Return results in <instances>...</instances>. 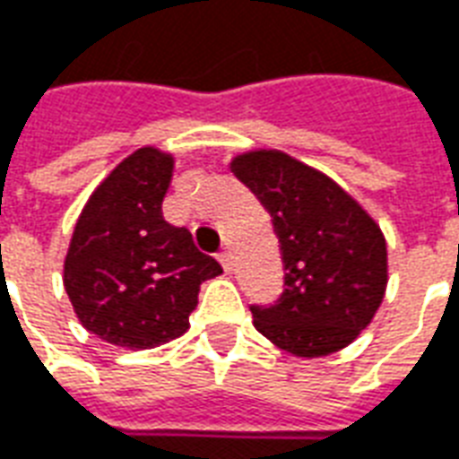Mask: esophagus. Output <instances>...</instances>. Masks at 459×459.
<instances>
[{"label":"esophagus","mask_w":459,"mask_h":459,"mask_svg":"<svg viewBox=\"0 0 459 459\" xmlns=\"http://www.w3.org/2000/svg\"><path fill=\"white\" fill-rule=\"evenodd\" d=\"M217 258H220L222 268H225L227 273H230V271H232V254L225 249V251H220V254H217Z\"/></svg>","instance_id":"esophagus-1"}]
</instances>
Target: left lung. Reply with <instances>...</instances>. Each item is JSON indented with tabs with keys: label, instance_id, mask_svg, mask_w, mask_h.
Listing matches in <instances>:
<instances>
[{
	"label": "left lung",
	"instance_id": "obj_1",
	"mask_svg": "<svg viewBox=\"0 0 459 459\" xmlns=\"http://www.w3.org/2000/svg\"><path fill=\"white\" fill-rule=\"evenodd\" d=\"M232 174L271 212L285 271L275 305H254V326L299 358L336 353L358 339L387 288L380 225L336 181L278 150L237 154Z\"/></svg>",
	"mask_w": 459,
	"mask_h": 459
}]
</instances>
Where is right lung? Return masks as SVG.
I'll use <instances>...</instances> for the list:
<instances>
[{
	"label": "right lung",
	"instance_id": "add662e5",
	"mask_svg": "<svg viewBox=\"0 0 459 459\" xmlns=\"http://www.w3.org/2000/svg\"><path fill=\"white\" fill-rule=\"evenodd\" d=\"M174 157L140 147L103 178L79 215L65 256V290L86 332L113 346L154 348L178 339L201 282L222 273L161 201Z\"/></svg>",
	"mask_w": 459,
	"mask_h": 459
}]
</instances>
